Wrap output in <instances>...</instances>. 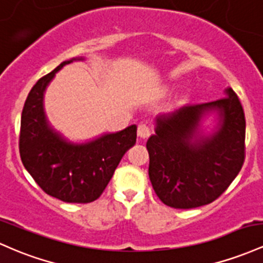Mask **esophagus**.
<instances>
[{
  "instance_id": "34e87169",
  "label": "esophagus",
  "mask_w": 263,
  "mask_h": 263,
  "mask_svg": "<svg viewBox=\"0 0 263 263\" xmlns=\"http://www.w3.org/2000/svg\"><path fill=\"white\" fill-rule=\"evenodd\" d=\"M152 132H150V128L146 125V124L141 123L138 125V137L141 138V139H146V138L150 137Z\"/></svg>"
}]
</instances>
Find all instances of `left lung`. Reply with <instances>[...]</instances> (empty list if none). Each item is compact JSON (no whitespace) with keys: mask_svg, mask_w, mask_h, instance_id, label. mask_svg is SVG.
<instances>
[{"mask_svg":"<svg viewBox=\"0 0 263 263\" xmlns=\"http://www.w3.org/2000/svg\"><path fill=\"white\" fill-rule=\"evenodd\" d=\"M214 102L159 114L155 134L146 141L149 178L165 205L194 209L216 200L240 173L245 161L246 120L240 99L226 88ZM218 116L210 135L201 132L203 118Z\"/></svg>","mask_w":263,"mask_h":263,"instance_id":"8db88e82","label":"left lung"}]
</instances>
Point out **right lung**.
<instances>
[{"mask_svg": "<svg viewBox=\"0 0 263 263\" xmlns=\"http://www.w3.org/2000/svg\"><path fill=\"white\" fill-rule=\"evenodd\" d=\"M64 61L29 92L21 117L20 155L26 170L46 194L64 202L87 203L102 195L123 155L137 141V125L73 143L55 130L44 111V92Z\"/></svg>", "mask_w": 263, "mask_h": 263, "instance_id": "add662e5", "label": "right lung"}]
</instances>
